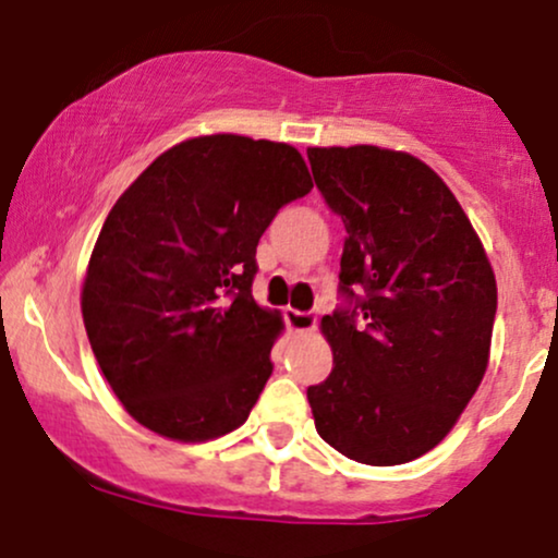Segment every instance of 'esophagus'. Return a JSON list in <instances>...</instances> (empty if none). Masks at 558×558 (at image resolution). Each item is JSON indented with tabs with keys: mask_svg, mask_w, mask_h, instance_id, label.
<instances>
[{
	"mask_svg": "<svg viewBox=\"0 0 558 558\" xmlns=\"http://www.w3.org/2000/svg\"><path fill=\"white\" fill-rule=\"evenodd\" d=\"M283 315H286V326H289L291 331H296V335H305V331H313L315 324H318V318H315L313 313L294 311V307H289V311H286Z\"/></svg>",
	"mask_w": 558,
	"mask_h": 558,
	"instance_id": "34e87169",
	"label": "esophagus"
}]
</instances>
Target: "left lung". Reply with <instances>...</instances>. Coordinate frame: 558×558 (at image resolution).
<instances>
[{"label": "left lung", "instance_id": "1", "mask_svg": "<svg viewBox=\"0 0 558 558\" xmlns=\"http://www.w3.org/2000/svg\"><path fill=\"white\" fill-rule=\"evenodd\" d=\"M307 159L345 223L340 291L353 300L320 318L335 364L307 388L315 432L362 464H404L442 442L486 375L497 278L429 165L378 145Z\"/></svg>", "mask_w": 558, "mask_h": 558}]
</instances>
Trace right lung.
<instances>
[{
	"instance_id": "obj_1",
	"label": "right lung",
	"mask_w": 558,
	"mask_h": 558,
	"mask_svg": "<svg viewBox=\"0 0 558 558\" xmlns=\"http://www.w3.org/2000/svg\"><path fill=\"white\" fill-rule=\"evenodd\" d=\"M311 189L294 145L202 134L118 196L81 311L107 384L145 429L207 442L245 424L283 335L280 313L251 294L256 245L275 213Z\"/></svg>"
}]
</instances>
